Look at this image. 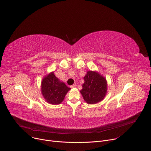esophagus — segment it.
<instances>
[{
    "label": "esophagus",
    "mask_w": 151,
    "mask_h": 151,
    "mask_svg": "<svg viewBox=\"0 0 151 151\" xmlns=\"http://www.w3.org/2000/svg\"><path fill=\"white\" fill-rule=\"evenodd\" d=\"M70 87H71V88H76V84H74V85H71Z\"/></svg>",
    "instance_id": "1"
}]
</instances>
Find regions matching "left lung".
<instances>
[{"label": "left lung", "mask_w": 151, "mask_h": 151, "mask_svg": "<svg viewBox=\"0 0 151 151\" xmlns=\"http://www.w3.org/2000/svg\"><path fill=\"white\" fill-rule=\"evenodd\" d=\"M80 92L88 104H93L102 101L107 92V82L104 77L93 71H88Z\"/></svg>", "instance_id": "left-lung-1"}]
</instances>
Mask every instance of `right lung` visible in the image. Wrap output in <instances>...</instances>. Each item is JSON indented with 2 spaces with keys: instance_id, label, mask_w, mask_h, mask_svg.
I'll list each match as a JSON object with an SVG mask.
<instances>
[{
  "instance_id": "add662e5",
  "label": "right lung",
  "mask_w": 151,
  "mask_h": 151,
  "mask_svg": "<svg viewBox=\"0 0 151 151\" xmlns=\"http://www.w3.org/2000/svg\"><path fill=\"white\" fill-rule=\"evenodd\" d=\"M70 90V88L56 77L54 73L47 76L42 81L41 91L42 95L46 101L50 104H60L65 95Z\"/></svg>"
}]
</instances>
